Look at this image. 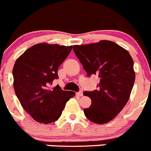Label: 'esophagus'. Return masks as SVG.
<instances>
[{
	"instance_id": "34e87169",
	"label": "esophagus",
	"mask_w": 151,
	"mask_h": 151,
	"mask_svg": "<svg viewBox=\"0 0 151 151\" xmlns=\"http://www.w3.org/2000/svg\"><path fill=\"white\" fill-rule=\"evenodd\" d=\"M77 95H78V96H80V97L83 96V91L82 90H80V91H79V92L77 93Z\"/></svg>"
}]
</instances>
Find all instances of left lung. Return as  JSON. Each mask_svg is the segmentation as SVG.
Masks as SVG:
<instances>
[{
	"label": "left lung",
	"instance_id": "8db88e82",
	"mask_svg": "<svg viewBox=\"0 0 151 151\" xmlns=\"http://www.w3.org/2000/svg\"><path fill=\"white\" fill-rule=\"evenodd\" d=\"M73 50L87 76L97 74L100 78L98 90L84 91L91 100L84 114L91 122L107 123L122 110L130 96L136 77L133 59L127 50L111 41L74 45Z\"/></svg>",
	"mask_w": 151,
	"mask_h": 151
}]
</instances>
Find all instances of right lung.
Wrapping results in <instances>:
<instances>
[{
	"label": "right lung",
	"instance_id": "right-lung-1",
	"mask_svg": "<svg viewBox=\"0 0 151 151\" xmlns=\"http://www.w3.org/2000/svg\"><path fill=\"white\" fill-rule=\"evenodd\" d=\"M72 46L39 43L24 51L12 70L13 86L21 105L36 122H54L62 115L65 104L75 93L49 87L58 78L57 71Z\"/></svg>",
	"mask_w": 151,
	"mask_h": 151
}]
</instances>
